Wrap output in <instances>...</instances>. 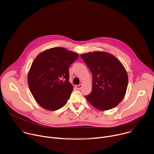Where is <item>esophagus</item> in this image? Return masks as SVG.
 <instances>
[{
  "label": "esophagus",
  "instance_id": "esophagus-1",
  "mask_svg": "<svg viewBox=\"0 0 154 154\" xmlns=\"http://www.w3.org/2000/svg\"><path fill=\"white\" fill-rule=\"evenodd\" d=\"M82 84H80L79 85H76L75 86V88H76L77 90H80L82 88Z\"/></svg>",
  "mask_w": 154,
  "mask_h": 154
}]
</instances>
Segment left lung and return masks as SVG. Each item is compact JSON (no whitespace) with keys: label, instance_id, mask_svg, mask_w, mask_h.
<instances>
[{"label":"left lung","instance_id":"1","mask_svg":"<svg viewBox=\"0 0 154 154\" xmlns=\"http://www.w3.org/2000/svg\"><path fill=\"white\" fill-rule=\"evenodd\" d=\"M81 58L93 75L91 93L86 100L99 110H108L123 99L128 75L122 64L113 55L105 52L82 54Z\"/></svg>","mask_w":154,"mask_h":154}]
</instances>
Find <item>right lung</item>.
<instances>
[{
  "instance_id": "add662e5",
  "label": "right lung",
  "mask_w": 154,
  "mask_h": 154,
  "mask_svg": "<svg viewBox=\"0 0 154 154\" xmlns=\"http://www.w3.org/2000/svg\"><path fill=\"white\" fill-rule=\"evenodd\" d=\"M78 57L75 52L54 48L35 58L28 74V84L41 106L55 111L66 103L73 91L69 81V68Z\"/></svg>"
}]
</instances>
